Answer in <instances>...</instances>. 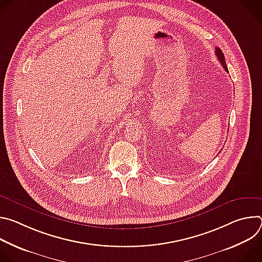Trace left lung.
<instances>
[{
  "instance_id": "obj_1",
  "label": "left lung",
  "mask_w": 262,
  "mask_h": 262,
  "mask_svg": "<svg viewBox=\"0 0 262 262\" xmlns=\"http://www.w3.org/2000/svg\"><path fill=\"white\" fill-rule=\"evenodd\" d=\"M215 55H216V58H217V60H219V61H220V63L222 64L223 68L225 69L227 72H229V71H228V68H227V66H226L225 57H224V54H223V52L221 51V49H219V48H215Z\"/></svg>"
}]
</instances>
